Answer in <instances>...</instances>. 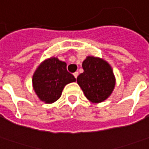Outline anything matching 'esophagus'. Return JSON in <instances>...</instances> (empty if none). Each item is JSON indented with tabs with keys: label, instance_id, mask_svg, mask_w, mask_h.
Returning <instances> with one entry per match:
<instances>
[{
	"label": "esophagus",
	"instance_id": "1",
	"mask_svg": "<svg viewBox=\"0 0 149 149\" xmlns=\"http://www.w3.org/2000/svg\"><path fill=\"white\" fill-rule=\"evenodd\" d=\"M78 74H79V73H78V72H74V74H73V75L74 76V78H75V79H77V77H78Z\"/></svg>",
	"mask_w": 149,
	"mask_h": 149
}]
</instances>
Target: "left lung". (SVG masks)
<instances>
[{"label": "left lung", "mask_w": 149, "mask_h": 149, "mask_svg": "<svg viewBox=\"0 0 149 149\" xmlns=\"http://www.w3.org/2000/svg\"><path fill=\"white\" fill-rule=\"evenodd\" d=\"M84 72L77 78L85 96L93 103L106 100L115 86V78L110 65L103 59L88 57L83 62Z\"/></svg>", "instance_id": "left-lung-1"}]
</instances>
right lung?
I'll return each instance as SVG.
<instances>
[{"mask_svg":"<svg viewBox=\"0 0 149 149\" xmlns=\"http://www.w3.org/2000/svg\"><path fill=\"white\" fill-rule=\"evenodd\" d=\"M76 80L66 70V63L52 57L45 60L36 70L32 83L38 97L45 103H53L60 98L65 85Z\"/></svg>","mask_w":149,"mask_h":149,"instance_id":"add662e5","label":"right lung"}]
</instances>
